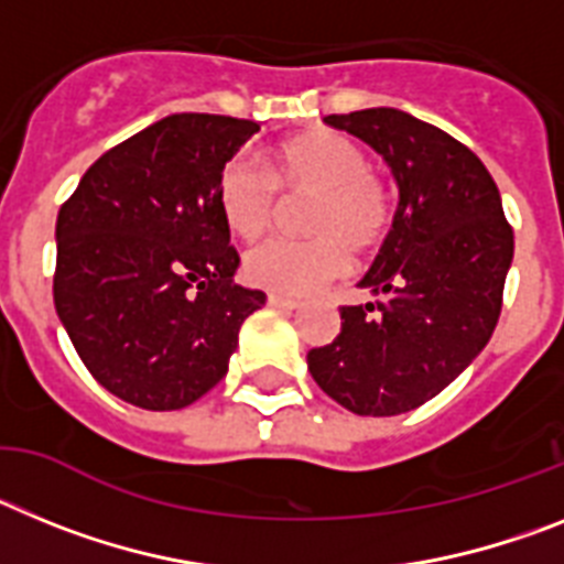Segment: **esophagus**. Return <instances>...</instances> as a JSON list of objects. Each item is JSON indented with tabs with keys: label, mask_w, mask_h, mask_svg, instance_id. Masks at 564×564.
Returning <instances> with one entry per match:
<instances>
[{
	"label": "esophagus",
	"mask_w": 564,
	"mask_h": 564,
	"mask_svg": "<svg viewBox=\"0 0 564 564\" xmlns=\"http://www.w3.org/2000/svg\"><path fill=\"white\" fill-rule=\"evenodd\" d=\"M269 306H275V310H297L301 301L283 295V292H269Z\"/></svg>",
	"instance_id": "obj_1"
}]
</instances>
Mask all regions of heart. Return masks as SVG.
<instances>
[{
	"label": "heart",
	"instance_id": "1",
	"mask_svg": "<svg viewBox=\"0 0 564 564\" xmlns=\"http://www.w3.org/2000/svg\"><path fill=\"white\" fill-rule=\"evenodd\" d=\"M261 164L278 193H312L306 229L315 238H272L252 247L243 258L247 281L272 292L303 295L346 269L340 241L355 252L383 241L394 209L391 189L371 170L360 144L315 130L267 150ZM268 185L258 166L241 155L224 164L215 200L229 232L249 241L269 227L275 195Z\"/></svg>",
	"mask_w": 564,
	"mask_h": 564
}]
</instances>
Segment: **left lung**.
Returning <instances> with one entry per match:
<instances>
[{
	"instance_id": "8db88e82",
	"label": "left lung",
	"mask_w": 564,
	"mask_h": 564,
	"mask_svg": "<svg viewBox=\"0 0 564 564\" xmlns=\"http://www.w3.org/2000/svg\"><path fill=\"white\" fill-rule=\"evenodd\" d=\"M323 121L383 155L398 209L357 283L377 301L343 306L340 335L312 349L306 364L343 409L394 417L437 398L486 349L513 232L486 164L440 127L394 107Z\"/></svg>"
}]
</instances>
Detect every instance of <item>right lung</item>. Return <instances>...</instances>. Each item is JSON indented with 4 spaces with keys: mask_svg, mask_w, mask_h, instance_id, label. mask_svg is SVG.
<instances>
[{
    "mask_svg": "<svg viewBox=\"0 0 564 564\" xmlns=\"http://www.w3.org/2000/svg\"><path fill=\"white\" fill-rule=\"evenodd\" d=\"M261 124L175 112L82 175L56 218L53 303L82 364L110 394L175 411L224 380L261 289L218 213V175Z\"/></svg>",
    "mask_w": 564,
    "mask_h": 564,
    "instance_id": "1",
    "label": "right lung"
}]
</instances>
